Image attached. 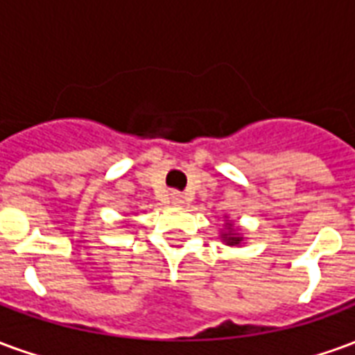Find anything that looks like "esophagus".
Instances as JSON below:
<instances>
[{
    "mask_svg": "<svg viewBox=\"0 0 355 355\" xmlns=\"http://www.w3.org/2000/svg\"><path fill=\"white\" fill-rule=\"evenodd\" d=\"M169 200L175 207H182V205H184V196H182L180 192H171Z\"/></svg>",
    "mask_w": 355,
    "mask_h": 355,
    "instance_id": "esophagus-1",
    "label": "esophagus"
}]
</instances>
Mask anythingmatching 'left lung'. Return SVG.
<instances>
[{
    "label": "left lung",
    "instance_id": "1",
    "mask_svg": "<svg viewBox=\"0 0 355 355\" xmlns=\"http://www.w3.org/2000/svg\"><path fill=\"white\" fill-rule=\"evenodd\" d=\"M226 220H224V230H220V239H223V243L230 247H239L243 243V234L239 230V226H234L228 216H224Z\"/></svg>",
    "mask_w": 355,
    "mask_h": 355
}]
</instances>
